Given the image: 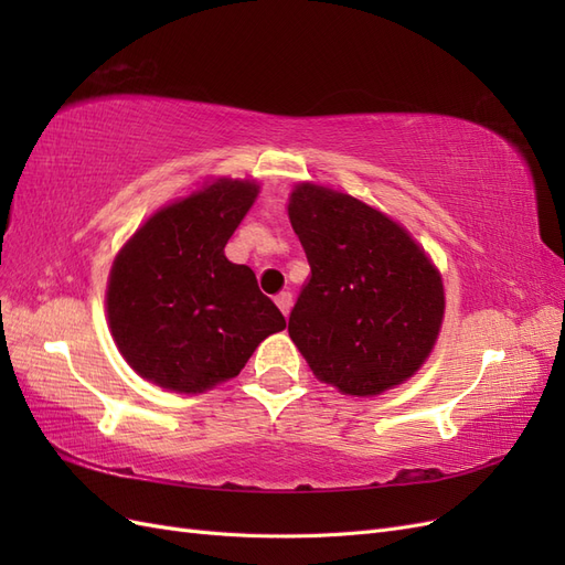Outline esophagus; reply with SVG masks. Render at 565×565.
<instances>
[{"label":"esophagus","instance_id":"1","mask_svg":"<svg viewBox=\"0 0 565 565\" xmlns=\"http://www.w3.org/2000/svg\"><path fill=\"white\" fill-rule=\"evenodd\" d=\"M276 303H278V309L282 311V316L287 318V316H289V309H292V295H289V292H280V295L276 297Z\"/></svg>","mask_w":565,"mask_h":565}]
</instances>
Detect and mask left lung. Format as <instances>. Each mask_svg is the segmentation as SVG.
Returning a JSON list of instances; mask_svg holds the SVG:
<instances>
[{"label": "left lung", "mask_w": 565, "mask_h": 565, "mask_svg": "<svg viewBox=\"0 0 565 565\" xmlns=\"http://www.w3.org/2000/svg\"><path fill=\"white\" fill-rule=\"evenodd\" d=\"M289 221L311 278L287 332L316 377L351 396L413 377L446 309L429 256L386 214L322 185H297Z\"/></svg>", "instance_id": "8db88e82"}]
</instances>
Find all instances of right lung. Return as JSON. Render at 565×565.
I'll list each match as a JSON object with an SVG mask.
<instances>
[{
  "label": "right lung",
  "instance_id": "1",
  "mask_svg": "<svg viewBox=\"0 0 565 565\" xmlns=\"http://www.w3.org/2000/svg\"><path fill=\"white\" fill-rule=\"evenodd\" d=\"M259 185L218 179L152 214L117 254L108 320L117 349L141 377L200 393L235 377L285 318L226 243Z\"/></svg>",
  "mask_w": 565,
  "mask_h": 565
}]
</instances>
